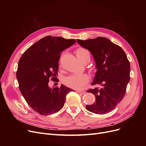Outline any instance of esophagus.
<instances>
[{"label":"esophagus","instance_id":"34e87169","mask_svg":"<svg viewBox=\"0 0 146 146\" xmlns=\"http://www.w3.org/2000/svg\"><path fill=\"white\" fill-rule=\"evenodd\" d=\"M76 92H77L78 93H79V94H83L85 93V91H84L83 90H77Z\"/></svg>","mask_w":146,"mask_h":146}]
</instances>
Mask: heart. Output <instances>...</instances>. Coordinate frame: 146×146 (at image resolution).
I'll use <instances>...</instances> for the list:
<instances>
[{"label":"heart","mask_w":146,"mask_h":146,"mask_svg":"<svg viewBox=\"0 0 146 146\" xmlns=\"http://www.w3.org/2000/svg\"><path fill=\"white\" fill-rule=\"evenodd\" d=\"M76 53L78 58L82 61L86 58L90 59V52L86 48L79 47L76 49ZM89 80V76L86 74H74L66 78L64 83L68 86L73 89H80L85 86Z\"/></svg>","instance_id":"obj_1"}]
</instances>
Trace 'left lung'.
<instances>
[{
  "label": "left lung",
  "mask_w": 146,
  "mask_h": 146,
  "mask_svg": "<svg viewBox=\"0 0 146 146\" xmlns=\"http://www.w3.org/2000/svg\"><path fill=\"white\" fill-rule=\"evenodd\" d=\"M77 41L90 50L96 61L98 70L91 85L101 86L87 91L95 96L96 102L86 108L100 114L111 111L124 97L130 78L127 55L120 46L104 37Z\"/></svg>",
  "instance_id": "8db88e82"
}]
</instances>
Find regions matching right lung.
<instances>
[{
  "label": "right lung",
  "instance_id": "add662e5",
  "mask_svg": "<svg viewBox=\"0 0 146 146\" xmlns=\"http://www.w3.org/2000/svg\"><path fill=\"white\" fill-rule=\"evenodd\" d=\"M76 39L47 36L25 51L19 61L16 77L19 89L34 111L42 115L55 113L63 107L71 89L61 85L50 88V80L56 82L60 54Z\"/></svg>",
  "mask_w": 146,
  "mask_h": 146
}]
</instances>
